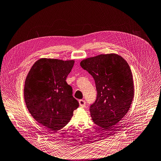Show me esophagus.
Listing matches in <instances>:
<instances>
[{
	"mask_svg": "<svg viewBox=\"0 0 161 161\" xmlns=\"http://www.w3.org/2000/svg\"><path fill=\"white\" fill-rule=\"evenodd\" d=\"M85 101L83 99H80L79 100V104L81 107H84L85 106Z\"/></svg>",
	"mask_w": 161,
	"mask_h": 161,
	"instance_id": "esophagus-1",
	"label": "esophagus"
}]
</instances>
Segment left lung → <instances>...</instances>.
Listing matches in <instances>:
<instances>
[{
	"instance_id": "left-lung-1",
	"label": "left lung",
	"mask_w": 161,
	"mask_h": 161,
	"mask_svg": "<svg viewBox=\"0 0 161 161\" xmlns=\"http://www.w3.org/2000/svg\"><path fill=\"white\" fill-rule=\"evenodd\" d=\"M81 67L93 77L97 96L89 107L95 124L110 130L128 112L134 96L133 78L125 59L115 54L82 60Z\"/></svg>"
}]
</instances>
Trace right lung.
<instances>
[{"label": "right lung", "mask_w": 161, "mask_h": 161, "mask_svg": "<svg viewBox=\"0 0 161 161\" xmlns=\"http://www.w3.org/2000/svg\"><path fill=\"white\" fill-rule=\"evenodd\" d=\"M74 60L42 58L29 72L24 85V99L33 118L53 132H57L70 120L79 107L66 78Z\"/></svg>", "instance_id": "add662e5"}]
</instances>
